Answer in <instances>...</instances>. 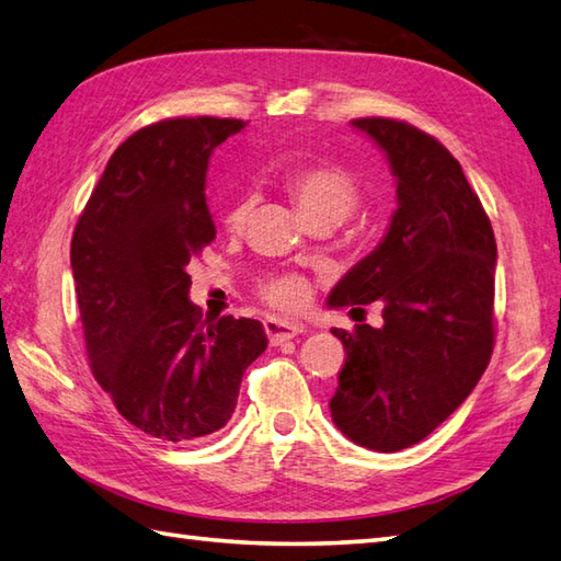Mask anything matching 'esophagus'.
<instances>
[{
    "label": "esophagus",
    "mask_w": 561,
    "mask_h": 561,
    "mask_svg": "<svg viewBox=\"0 0 561 561\" xmlns=\"http://www.w3.org/2000/svg\"><path fill=\"white\" fill-rule=\"evenodd\" d=\"M262 328H265V335L270 337L272 344H282L287 340H294L299 332H304V328L299 323H291V320L274 318V316L262 320Z\"/></svg>",
    "instance_id": "obj_1"
}]
</instances>
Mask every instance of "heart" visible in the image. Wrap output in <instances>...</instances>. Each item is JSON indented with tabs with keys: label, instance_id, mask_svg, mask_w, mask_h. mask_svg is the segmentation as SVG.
<instances>
[{
	"label": "heart",
	"instance_id": "obj_1",
	"mask_svg": "<svg viewBox=\"0 0 561 561\" xmlns=\"http://www.w3.org/2000/svg\"><path fill=\"white\" fill-rule=\"evenodd\" d=\"M284 187H287L294 205L299 207L304 219L311 221H335L340 224L347 214H352L359 205V183L356 178L335 163H311L304 169L291 171L284 178ZM253 199L250 195H241L233 205L226 209V226L229 229H241L245 224ZM257 296L272 308L279 311H299L306 306L308 287L306 277L291 272H267L262 274L255 284Z\"/></svg>",
	"mask_w": 561,
	"mask_h": 561
}]
</instances>
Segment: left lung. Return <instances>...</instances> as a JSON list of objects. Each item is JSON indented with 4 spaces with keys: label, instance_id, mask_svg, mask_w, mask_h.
Returning <instances> with one entry per match:
<instances>
[{
    "label": "left lung",
    "instance_id": "8db88e82",
    "mask_svg": "<svg viewBox=\"0 0 561 561\" xmlns=\"http://www.w3.org/2000/svg\"><path fill=\"white\" fill-rule=\"evenodd\" d=\"M352 125L386 151L398 209L374 253L330 291V308L383 304L380 328L332 330L347 359L330 412L354 444L396 453L456 412L490 364L496 241L438 139L390 117Z\"/></svg>",
    "mask_w": 561,
    "mask_h": 561
}]
</instances>
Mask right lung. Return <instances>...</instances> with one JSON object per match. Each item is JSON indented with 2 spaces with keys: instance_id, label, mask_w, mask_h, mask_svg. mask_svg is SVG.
Instances as JSON below:
<instances>
[{
  "instance_id": "right-lung-1",
  "label": "right lung",
  "mask_w": 561,
  "mask_h": 561,
  "mask_svg": "<svg viewBox=\"0 0 561 561\" xmlns=\"http://www.w3.org/2000/svg\"><path fill=\"white\" fill-rule=\"evenodd\" d=\"M233 117H169L137 129L105 165L71 236L93 378L141 432L183 444L231 420L245 368L267 347L253 318H202L190 260L217 236L205 197Z\"/></svg>"
}]
</instances>
